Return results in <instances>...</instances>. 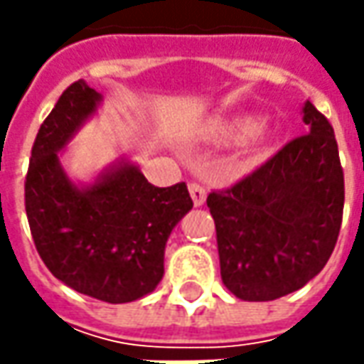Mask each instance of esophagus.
Returning <instances> with one entry per match:
<instances>
[{
	"instance_id": "34e87169",
	"label": "esophagus",
	"mask_w": 364,
	"mask_h": 364,
	"mask_svg": "<svg viewBox=\"0 0 364 364\" xmlns=\"http://www.w3.org/2000/svg\"><path fill=\"white\" fill-rule=\"evenodd\" d=\"M188 190H190V196H192V203H194V206H203L204 200H206V190H204L203 184H198V182H190Z\"/></svg>"
}]
</instances>
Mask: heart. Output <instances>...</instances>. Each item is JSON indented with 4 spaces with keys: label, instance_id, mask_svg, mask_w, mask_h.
Masks as SVG:
<instances>
[{
    "label": "heart",
    "instance_id": "heart-1",
    "mask_svg": "<svg viewBox=\"0 0 364 364\" xmlns=\"http://www.w3.org/2000/svg\"><path fill=\"white\" fill-rule=\"evenodd\" d=\"M257 132V123L253 119H245L241 123H237V125H232L229 127V135L235 137V139H245V137H249V135H255Z\"/></svg>",
    "mask_w": 364,
    "mask_h": 364
}]
</instances>
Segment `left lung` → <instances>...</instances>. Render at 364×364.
Instances as JSON below:
<instances>
[{
    "mask_svg": "<svg viewBox=\"0 0 364 364\" xmlns=\"http://www.w3.org/2000/svg\"><path fill=\"white\" fill-rule=\"evenodd\" d=\"M308 133L206 204L217 227L223 284L245 301H269L324 269L341 232L344 174L334 129L310 101Z\"/></svg>",
    "mask_w": 364,
    "mask_h": 364,
    "instance_id": "8db88e82",
    "label": "left lung"
}]
</instances>
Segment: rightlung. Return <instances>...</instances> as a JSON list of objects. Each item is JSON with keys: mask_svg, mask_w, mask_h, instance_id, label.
<instances>
[{"mask_svg": "<svg viewBox=\"0 0 364 364\" xmlns=\"http://www.w3.org/2000/svg\"><path fill=\"white\" fill-rule=\"evenodd\" d=\"M101 103L82 78L60 95L40 125L26 176V215L50 273L78 294L109 304L139 300L164 275V251L192 208L184 182L158 188L129 161L89 186L64 174L58 151Z\"/></svg>", "mask_w": 364, "mask_h": 364, "instance_id": "obj_1", "label": "right lung"}]
</instances>
